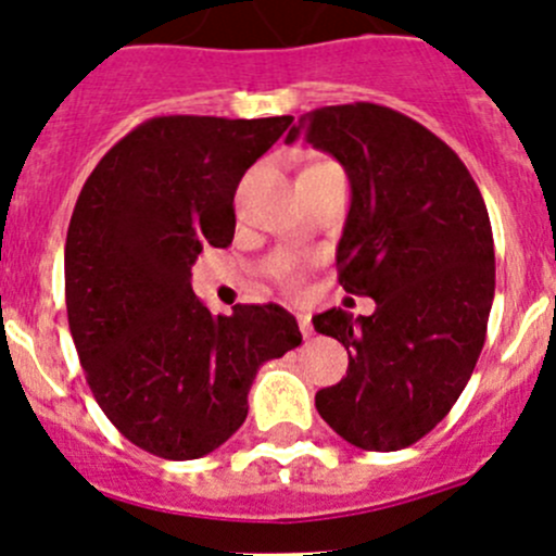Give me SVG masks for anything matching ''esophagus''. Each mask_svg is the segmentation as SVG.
<instances>
[{
  "label": "esophagus",
  "instance_id": "34e87169",
  "mask_svg": "<svg viewBox=\"0 0 556 556\" xmlns=\"http://www.w3.org/2000/svg\"><path fill=\"white\" fill-rule=\"evenodd\" d=\"M299 328H301V333H304V339H309V336L314 333V328L309 323V314H304V312L299 314Z\"/></svg>",
  "mask_w": 556,
  "mask_h": 556
}]
</instances>
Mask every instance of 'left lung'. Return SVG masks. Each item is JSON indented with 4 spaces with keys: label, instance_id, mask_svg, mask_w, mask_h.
<instances>
[{
    "label": "left lung",
    "instance_id": "1",
    "mask_svg": "<svg viewBox=\"0 0 556 556\" xmlns=\"http://www.w3.org/2000/svg\"><path fill=\"white\" fill-rule=\"evenodd\" d=\"M299 137L350 177L339 282L377 301L368 317H312L350 355L346 377L314 406L352 446L403 450L450 414L484 346L495 299L490 215L450 144L390 106H319L285 142Z\"/></svg>",
    "mask_w": 556,
    "mask_h": 556
}]
</instances>
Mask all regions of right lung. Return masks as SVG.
Listing matches in <instances>:
<instances>
[{"label":"right lung","mask_w":556,"mask_h":556,"mask_svg":"<svg viewBox=\"0 0 556 556\" xmlns=\"http://www.w3.org/2000/svg\"><path fill=\"white\" fill-rule=\"evenodd\" d=\"M290 123L153 117L83 185L64 250L70 330L93 397L139 450L215 452L242 428L257 368L301 344L282 306L226 317L190 288L201 250L231 244L239 179Z\"/></svg>","instance_id":"obj_1"}]
</instances>
